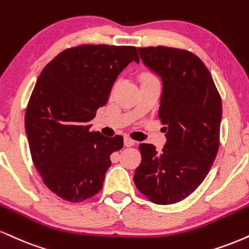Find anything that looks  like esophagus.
<instances>
[{
    "label": "esophagus",
    "mask_w": 249,
    "mask_h": 249,
    "mask_svg": "<svg viewBox=\"0 0 249 249\" xmlns=\"http://www.w3.org/2000/svg\"><path fill=\"white\" fill-rule=\"evenodd\" d=\"M134 143H136V142H134L133 139H131V138H124V145L126 146V147H131V146H133Z\"/></svg>",
    "instance_id": "34e87169"
}]
</instances>
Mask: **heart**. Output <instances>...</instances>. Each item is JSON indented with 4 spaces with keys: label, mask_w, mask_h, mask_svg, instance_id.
Instances as JSON below:
<instances>
[{
    "label": "heart",
    "mask_w": 249,
    "mask_h": 249,
    "mask_svg": "<svg viewBox=\"0 0 249 249\" xmlns=\"http://www.w3.org/2000/svg\"><path fill=\"white\" fill-rule=\"evenodd\" d=\"M147 80H154L153 77L152 76H149V75H145L143 76V81H147Z\"/></svg>",
    "instance_id": "heart-1"
}]
</instances>
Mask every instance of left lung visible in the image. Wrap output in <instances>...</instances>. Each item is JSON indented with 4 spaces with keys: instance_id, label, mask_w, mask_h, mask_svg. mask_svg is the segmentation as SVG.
Returning a JSON list of instances; mask_svg holds the SVG:
<instances>
[{
    "instance_id": "1",
    "label": "left lung",
    "mask_w": 249,
    "mask_h": 249,
    "mask_svg": "<svg viewBox=\"0 0 249 249\" xmlns=\"http://www.w3.org/2000/svg\"><path fill=\"white\" fill-rule=\"evenodd\" d=\"M138 52L162 82L159 117L167 142L161 152L152 143H140L142 162L133 181L155 204H174L197 189L213 163L221 100L210 71L193 53L164 46Z\"/></svg>"
}]
</instances>
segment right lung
Wrapping results in <instances>:
<instances>
[{
  "instance_id": "right-lung-1",
  "label": "right lung",
  "mask_w": 249,
  "mask_h": 249,
  "mask_svg": "<svg viewBox=\"0 0 249 249\" xmlns=\"http://www.w3.org/2000/svg\"><path fill=\"white\" fill-rule=\"evenodd\" d=\"M139 62L132 46L82 45L49 62L39 75L25 113V132L45 185L70 202L94 196L123 137L90 131L122 71Z\"/></svg>"
}]
</instances>
